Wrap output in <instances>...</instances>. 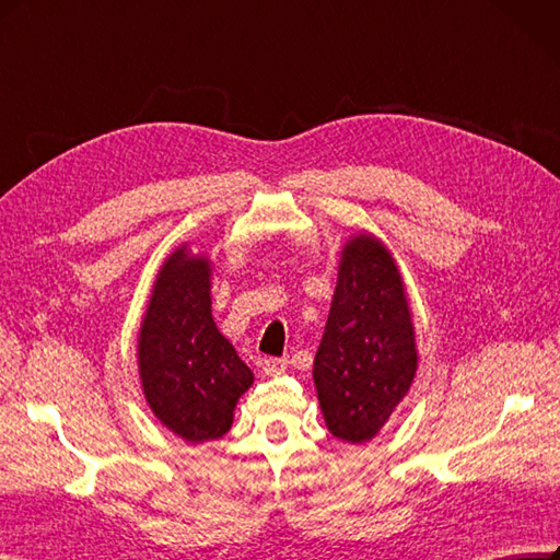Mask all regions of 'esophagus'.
Segmentation results:
<instances>
[{
    "instance_id": "34e87169",
    "label": "esophagus",
    "mask_w": 560,
    "mask_h": 560,
    "mask_svg": "<svg viewBox=\"0 0 560 560\" xmlns=\"http://www.w3.org/2000/svg\"><path fill=\"white\" fill-rule=\"evenodd\" d=\"M261 369H264V373H266V375H271V377H276V375H282V373L287 371V359L268 357V359H264Z\"/></svg>"
}]
</instances>
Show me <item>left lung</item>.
Returning a JSON list of instances; mask_svg holds the SVG:
<instances>
[{"mask_svg": "<svg viewBox=\"0 0 560 560\" xmlns=\"http://www.w3.org/2000/svg\"><path fill=\"white\" fill-rule=\"evenodd\" d=\"M415 373V326L398 266L375 236L359 234L342 247L315 354L313 377L326 427L352 445L375 438Z\"/></svg>", "mask_w": 560, "mask_h": 560, "instance_id": "left-lung-1", "label": "left lung"}]
</instances>
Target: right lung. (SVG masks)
I'll list each match as a JSON object with an SVG mask.
<instances>
[{
  "label": "right lung",
  "mask_w": 560,
  "mask_h": 560,
  "mask_svg": "<svg viewBox=\"0 0 560 560\" xmlns=\"http://www.w3.org/2000/svg\"><path fill=\"white\" fill-rule=\"evenodd\" d=\"M210 261L183 245L160 268L139 334L150 410L191 445L218 440L255 375L210 313Z\"/></svg>",
  "instance_id": "add662e5"
}]
</instances>
